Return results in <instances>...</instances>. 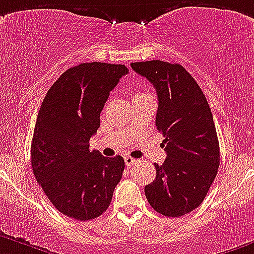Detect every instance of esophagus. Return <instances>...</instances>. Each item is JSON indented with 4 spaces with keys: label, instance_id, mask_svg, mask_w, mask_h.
<instances>
[{
    "label": "esophagus",
    "instance_id": "obj_1",
    "mask_svg": "<svg viewBox=\"0 0 254 254\" xmlns=\"http://www.w3.org/2000/svg\"><path fill=\"white\" fill-rule=\"evenodd\" d=\"M125 164H127V167H132L134 166V164H136L138 163V159H135V158H131V157H129V155H127V157H125Z\"/></svg>",
    "mask_w": 254,
    "mask_h": 254
}]
</instances>
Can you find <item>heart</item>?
<instances>
[{
	"instance_id": "b5f03b06",
	"label": "heart",
	"mask_w": 254,
	"mask_h": 254,
	"mask_svg": "<svg viewBox=\"0 0 254 254\" xmlns=\"http://www.w3.org/2000/svg\"><path fill=\"white\" fill-rule=\"evenodd\" d=\"M143 95H147V93H136L135 96H143Z\"/></svg>"
}]
</instances>
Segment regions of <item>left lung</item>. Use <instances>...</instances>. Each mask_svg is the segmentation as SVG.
<instances>
[{
	"mask_svg": "<svg viewBox=\"0 0 254 254\" xmlns=\"http://www.w3.org/2000/svg\"><path fill=\"white\" fill-rule=\"evenodd\" d=\"M158 96L155 125L163 134L167 158L144 192L157 212L182 216L200 206L215 180L220 149L206 97L182 65L162 61L131 63Z\"/></svg>",
	"mask_w": 254,
	"mask_h": 254,
	"instance_id": "obj_1",
	"label": "left lung"
}]
</instances>
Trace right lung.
Listing matches in <instances>:
<instances>
[{"mask_svg":"<svg viewBox=\"0 0 254 254\" xmlns=\"http://www.w3.org/2000/svg\"><path fill=\"white\" fill-rule=\"evenodd\" d=\"M123 64L82 63L65 70L49 88L39 110L31 141V167L38 184L62 214L91 220L110 206L124 171V158L90 150L100 114L123 76Z\"/></svg>","mask_w":254,"mask_h":254,"instance_id":"obj_1","label":"right lung"}]
</instances>
